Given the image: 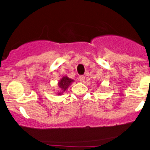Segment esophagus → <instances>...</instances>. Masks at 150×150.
Wrapping results in <instances>:
<instances>
[{
    "instance_id": "34e87169",
    "label": "esophagus",
    "mask_w": 150,
    "mask_h": 150,
    "mask_svg": "<svg viewBox=\"0 0 150 150\" xmlns=\"http://www.w3.org/2000/svg\"><path fill=\"white\" fill-rule=\"evenodd\" d=\"M85 80V76L84 75H80L79 76V81H81V82H83Z\"/></svg>"
}]
</instances>
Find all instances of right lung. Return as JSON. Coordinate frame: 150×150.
I'll return each mask as SVG.
<instances>
[{"label":"right lung","instance_id":"add662e5","mask_svg":"<svg viewBox=\"0 0 150 150\" xmlns=\"http://www.w3.org/2000/svg\"><path fill=\"white\" fill-rule=\"evenodd\" d=\"M73 79H69L68 77H63L58 83L59 87L62 90V92H59L58 95H61V94L62 93V92H64L67 89V88L69 86V85L71 84V82H73Z\"/></svg>","mask_w":150,"mask_h":150}]
</instances>
